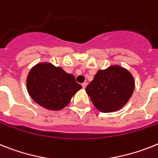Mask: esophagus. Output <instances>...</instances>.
Wrapping results in <instances>:
<instances>
[{
    "label": "esophagus",
    "mask_w": 158,
    "mask_h": 158,
    "mask_svg": "<svg viewBox=\"0 0 158 158\" xmlns=\"http://www.w3.org/2000/svg\"><path fill=\"white\" fill-rule=\"evenodd\" d=\"M87 83H86V82H84V83H82V87H83V88H85V87H87Z\"/></svg>",
    "instance_id": "obj_1"
}]
</instances>
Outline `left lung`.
<instances>
[{
    "label": "left lung",
    "mask_w": 158,
    "mask_h": 158,
    "mask_svg": "<svg viewBox=\"0 0 158 158\" xmlns=\"http://www.w3.org/2000/svg\"><path fill=\"white\" fill-rule=\"evenodd\" d=\"M134 87V79L129 71L119 66H112L98 71L86 87V92L99 111L112 112L125 105Z\"/></svg>",
    "instance_id": "obj_1"
}]
</instances>
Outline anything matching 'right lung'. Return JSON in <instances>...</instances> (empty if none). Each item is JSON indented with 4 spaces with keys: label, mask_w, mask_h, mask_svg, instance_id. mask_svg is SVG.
<instances>
[{
    "label": "right lung",
    "mask_w": 158,
    "mask_h": 158,
    "mask_svg": "<svg viewBox=\"0 0 158 158\" xmlns=\"http://www.w3.org/2000/svg\"><path fill=\"white\" fill-rule=\"evenodd\" d=\"M28 92L37 104L50 110L63 109L82 86L75 76L50 63H39L27 77Z\"/></svg>",
    "instance_id": "right-lung-1"
}]
</instances>
